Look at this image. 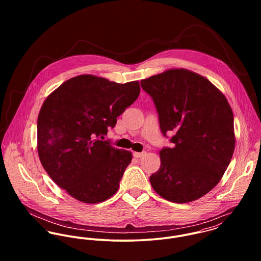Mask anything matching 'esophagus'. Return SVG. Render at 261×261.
I'll return each instance as SVG.
<instances>
[{
	"label": "esophagus",
	"mask_w": 261,
	"mask_h": 261,
	"mask_svg": "<svg viewBox=\"0 0 261 261\" xmlns=\"http://www.w3.org/2000/svg\"><path fill=\"white\" fill-rule=\"evenodd\" d=\"M146 154V151H143V152H139V151H134V156L135 158H142Z\"/></svg>",
	"instance_id": "1"
}]
</instances>
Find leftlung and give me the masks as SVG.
Masks as SVG:
<instances>
[{"label":"left lung","mask_w":261,"mask_h":261,"mask_svg":"<svg viewBox=\"0 0 261 261\" xmlns=\"http://www.w3.org/2000/svg\"><path fill=\"white\" fill-rule=\"evenodd\" d=\"M152 97L161 130H173V148L160 150L161 167L150 185L174 203L195 201L216 186L235 148L233 112L223 93L206 77L168 69L141 81Z\"/></svg>","instance_id":"left-lung-1"}]
</instances>
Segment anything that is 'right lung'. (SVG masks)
<instances>
[{
  "label": "right lung",
  "instance_id": "add662e5",
  "mask_svg": "<svg viewBox=\"0 0 261 261\" xmlns=\"http://www.w3.org/2000/svg\"><path fill=\"white\" fill-rule=\"evenodd\" d=\"M139 81L116 83L82 74L44 100L37 120L40 162L50 178L76 200L95 204L113 196L133 154L98 139L140 95Z\"/></svg>",
  "mask_w": 261,
  "mask_h": 261
}]
</instances>
